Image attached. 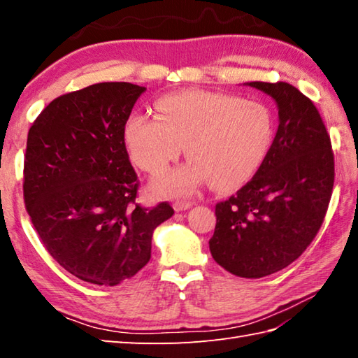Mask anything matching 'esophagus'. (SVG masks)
I'll return each instance as SVG.
<instances>
[{
	"label": "esophagus",
	"mask_w": 358,
	"mask_h": 358,
	"mask_svg": "<svg viewBox=\"0 0 358 358\" xmlns=\"http://www.w3.org/2000/svg\"><path fill=\"white\" fill-rule=\"evenodd\" d=\"M192 206V203L191 201H185V200H178V201H175L173 203V209L175 210H186V209H189Z\"/></svg>",
	"instance_id": "1"
}]
</instances>
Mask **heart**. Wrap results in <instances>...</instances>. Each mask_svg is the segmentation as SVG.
<instances>
[{"label": "heart", "mask_w": 358, "mask_h": 358, "mask_svg": "<svg viewBox=\"0 0 358 358\" xmlns=\"http://www.w3.org/2000/svg\"><path fill=\"white\" fill-rule=\"evenodd\" d=\"M158 117L132 113L123 126L129 158L141 171L159 173L186 146L187 163L158 177V195L192 194L209 180L218 191L245 185L268 158L275 140V117L268 104L209 90L159 96Z\"/></svg>", "instance_id": "1"}]
</instances>
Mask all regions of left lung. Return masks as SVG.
<instances>
[{
    "instance_id": "8db88e82",
    "label": "left lung",
    "mask_w": 358,
    "mask_h": 358,
    "mask_svg": "<svg viewBox=\"0 0 358 358\" xmlns=\"http://www.w3.org/2000/svg\"><path fill=\"white\" fill-rule=\"evenodd\" d=\"M278 108L272 149L252 180L215 206L209 249L227 272L260 278L295 262L318 229L334 187L331 138L314 103L287 83H248Z\"/></svg>"
}]
</instances>
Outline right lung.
<instances>
[{
  "mask_svg": "<svg viewBox=\"0 0 358 358\" xmlns=\"http://www.w3.org/2000/svg\"><path fill=\"white\" fill-rule=\"evenodd\" d=\"M144 87L98 83L45 106L27 134L24 203L48 252L77 278L117 286L150 260L167 201L135 203L138 177L123 126Z\"/></svg>",
  "mask_w": 358,
  "mask_h": 358,
  "instance_id": "right-lung-1",
  "label": "right lung"
}]
</instances>
